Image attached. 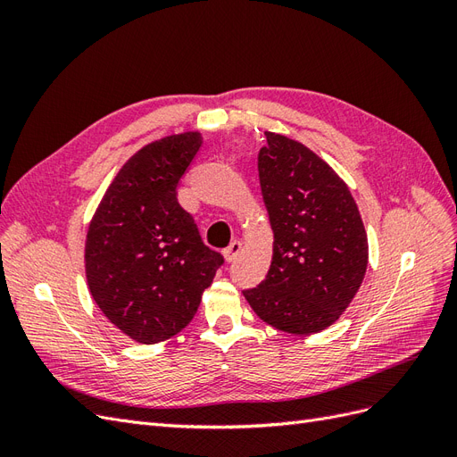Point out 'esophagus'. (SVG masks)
Segmentation results:
<instances>
[{
    "label": "esophagus",
    "instance_id": "1",
    "mask_svg": "<svg viewBox=\"0 0 457 457\" xmlns=\"http://www.w3.org/2000/svg\"><path fill=\"white\" fill-rule=\"evenodd\" d=\"M240 252H242V242L240 240H234V242H230V245L225 250V259L230 262V261H234V259L240 255Z\"/></svg>",
    "mask_w": 457,
    "mask_h": 457
}]
</instances>
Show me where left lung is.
<instances>
[{"mask_svg":"<svg viewBox=\"0 0 457 457\" xmlns=\"http://www.w3.org/2000/svg\"><path fill=\"white\" fill-rule=\"evenodd\" d=\"M257 168L274 232L267 278L244 297L262 322L294 336L334 324L368 267V237L349 187L311 148L265 131Z\"/></svg>","mask_w":457,"mask_h":457,"instance_id":"1","label":"left lung"}]
</instances>
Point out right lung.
Wrapping results in <instances>:
<instances>
[{"label":"right lung","instance_id":"obj_1","mask_svg":"<svg viewBox=\"0 0 457 457\" xmlns=\"http://www.w3.org/2000/svg\"><path fill=\"white\" fill-rule=\"evenodd\" d=\"M202 146L198 131L163 137L123 163L91 219L86 276L103 314L137 343L154 345L195 318L223 255L210 250L177 185Z\"/></svg>","mask_w":457,"mask_h":457}]
</instances>
